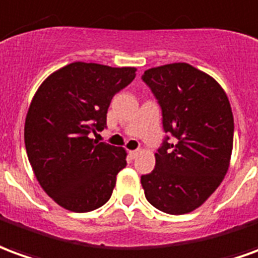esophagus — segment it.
I'll use <instances>...</instances> for the list:
<instances>
[{
  "instance_id": "1",
  "label": "esophagus",
  "mask_w": 258,
  "mask_h": 258,
  "mask_svg": "<svg viewBox=\"0 0 258 258\" xmlns=\"http://www.w3.org/2000/svg\"><path fill=\"white\" fill-rule=\"evenodd\" d=\"M139 154H140V150H131V151H129V157H131V158H136Z\"/></svg>"
}]
</instances>
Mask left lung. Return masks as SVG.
<instances>
[{
    "label": "left lung",
    "mask_w": 258,
    "mask_h": 258,
    "mask_svg": "<svg viewBox=\"0 0 258 258\" xmlns=\"http://www.w3.org/2000/svg\"><path fill=\"white\" fill-rule=\"evenodd\" d=\"M162 109L167 138L155 168L142 176L147 202L182 215L202 206L225 178L233 147V115L217 80L184 62L147 69L142 76Z\"/></svg>",
    "instance_id": "1"
}]
</instances>
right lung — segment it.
I'll return each mask as SVG.
<instances>
[{
  "label": "right lung",
  "instance_id": "obj_1",
  "mask_svg": "<svg viewBox=\"0 0 258 258\" xmlns=\"http://www.w3.org/2000/svg\"><path fill=\"white\" fill-rule=\"evenodd\" d=\"M136 68L72 62L51 74L33 97L25 120L29 162L43 190L61 207L89 213L112 195L126 151L98 143L112 97Z\"/></svg>",
  "mask_w": 258,
  "mask_h": 258
}]
</instances>
